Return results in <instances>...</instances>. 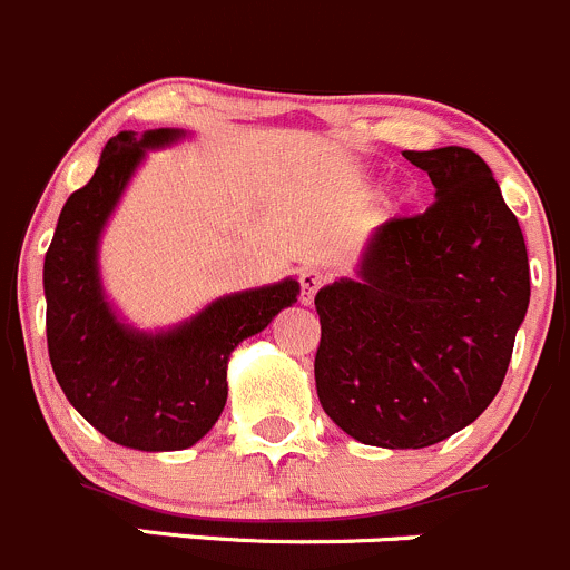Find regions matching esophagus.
<instances>
[{"label": "esophagus", "instance_id": "obj_1", "mask_svg": "<svg viewBox=\"0 0 570 570\" xmlns=\"http://www.w3.org/2000/svg\"><path fill=\"white\" fill-rule=\"evenodd\" d=\"M320 286H323V275H320L317 269H303L301 273V303L303 306H312L314 295H317Z\"/></svg>", "mask_w": 570, "mask_h": 570}]
</instances>
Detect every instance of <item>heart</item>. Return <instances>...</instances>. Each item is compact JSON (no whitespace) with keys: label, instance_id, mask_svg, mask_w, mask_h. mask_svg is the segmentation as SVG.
<instances>
[{"label":"heart","instance_id":"heart-1","mask_svg":"<svg viewBox=\"0 0 570 570\" xmlns=\"http://www.w3.org/2000/svg\"><path fill=\"white\" fill-rule=\"evenodd\" d=\"M392 203H395V206H409V203H412V191H397V195L392 197Z\"/></svg>","mask_w":570,"mask_h":570}]
</instances>
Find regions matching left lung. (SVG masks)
<instances>
[{
  "label": "left lung",
  "instance_id": "obj_1",
  "mask_svg": "<svg viewBox=\"0 0 570 570\" xmlns=\"http://www.w3.org/2000/svg\"><path fill=\"white\" fill-rule=\"evenodd\" d=\"M429 173L425 214L370 234L353 278L314 297V381L342 432L425 449L471 425L501 390L529 308L521 225L465 147L403 153Z\"/></svg>",
  "mask_w": 570,
  "mask_h": 570
}]
</instances>
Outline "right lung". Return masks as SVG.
Masks as SVG:
<instances>
[{"label": "right lung", "instance_id": "add662e5", "mask_svg": "<svg viewBox=\"0 0 570 570\" xmlns=\"http://www.w3.org/2000/svg\"><path fill=\"white\" fill-rule=\"evenodd\" d=\"M184 138L180 127L110 138L94 178L66 200L43 258L55 379L99 434L136 451H184L206 438L228 401L234 347L301 295V284L284 278L230 292L158 331L136 328L116 312L99 273L102 230L147 153Z\"/></svg>", "mask_w": 570, "mask_h": 570}]
</instances>
